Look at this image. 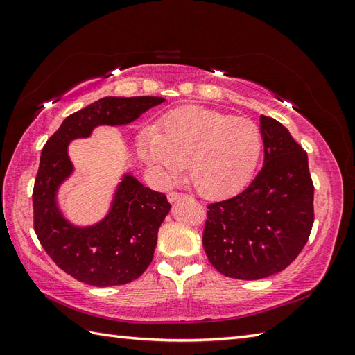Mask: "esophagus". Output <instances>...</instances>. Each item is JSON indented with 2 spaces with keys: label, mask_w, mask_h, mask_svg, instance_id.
I'll use <instances>...</instances> for the list:
<instances>
[{
  "label": "esophagus",
  "mask_w": 355,
  "mask_h": 355,
  "mask_svg": "<svg viewBox=\"0 0 355 355\" xmlns=\"http://www.w3.org/2000/svg\"><path fill=\"white\" fill-rule=\"evenodd\" d=\"M182 197H184L183 193H178V192H169V193H168V201H169V202H173V201H177V200H180Z\"/></svg>",
  "instance_id": "esophagus-1"
}]
</instances>
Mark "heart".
<instances>
[{"label":"heart","mask_w":355,"mask_h":355,"mask_svg":"<svg viewBox=\"0 0 355 355\" xmlns=\"http://www.w3.org/2000/svg\"><path fill=\"white\" fill-rule=\"evenodd\" d=\"M139 154L168 178L187 164L193 189L216 198L239 191L253 177L262 154V134L247 117L182 107L169 111L157 131L140 134Z\"/></svg>","instance_id":"b5f03b06"}]
</instances>
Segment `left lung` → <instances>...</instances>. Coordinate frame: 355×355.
<instances>
[{"label":"left lung","instance_id":"8db88e82","mask_svg":"<svg viewBox=\"0 0 355 355\" xmlns=\"http://www.w3.org/2000/svg\"><path fill=\"white\" fill-rule=\"evenodd\" d=\"M263 166L243 192L207 206L202 232L210 263L227 277L256 281L286 268L314 223L308 157L277 120L261 116Z\"/></svg>","mask_w":355,"mask_h":355}]
</instances>
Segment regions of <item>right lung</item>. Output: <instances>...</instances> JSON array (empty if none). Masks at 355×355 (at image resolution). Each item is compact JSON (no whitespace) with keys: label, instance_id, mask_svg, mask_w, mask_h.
<instances>
[{"label":"right lung","instance_id":"add662e5","mask_svg":"<svg viewBox=\"0 0 355 355\" xmlns=\"http://www.w3.org/2000/svg\"><path fill=\"white\" fill-rule=\"evenodd\" d=\"M163 97H103L67 117L42 148L33 187V224L47 254L67 275L94 286L132 282L153 261L157 233L171 205L166 195L143 186L131 173L119 183L108 215L78 227L65 220L56 193L71 175L69 143L99 125H128L163 103Z\"/></svg>","mask_w":355,"mask_h":355}]
</instances>
